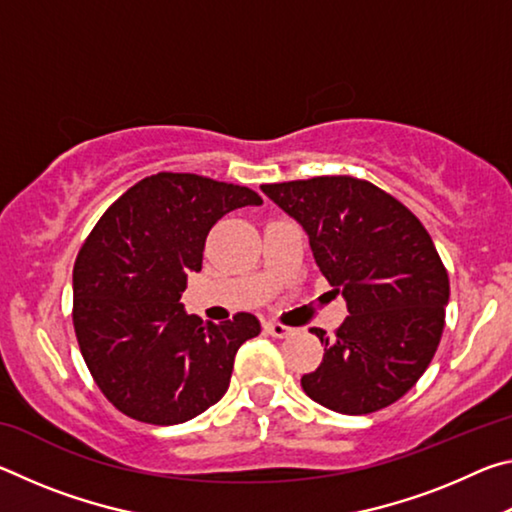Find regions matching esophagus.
<instances>
[{
	"mask_svg": "<svg viewBox=\"0 0 512 512\" xmlns=\"http://www.w3.org/2000/svg\"><path fill=\"white\" fill-rule=\"evenodd\" d=\"M264 329L271 336H275V339H289V336L296 334V329L287 327V325H280V323H266Z\"/></svg>",
	"mask_w": 512,
	"mask_h": 512,
	"instance_id": "obj_1",
	"label": "esophagus"
}]
</instances>
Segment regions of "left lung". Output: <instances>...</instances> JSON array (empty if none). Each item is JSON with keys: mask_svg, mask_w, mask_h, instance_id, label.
Listing matches in <instances>:
<instances>
[{"mask_svg": "<svg viewBox=\"0 0 512 512\" xmlns=\"http://www.w3.org/2000/svg\"><path fill=\"white\" fill-rule=\"evenodd\" d=\"M307 232L320 273L348 305L323 363L300 379L311 400L366 415L411 391L436 354L445 327L449 277L415 214L352 176L262 185Z\"/></svg>", "mask_w": 512, "mask_h": 512, "instance_id": "8db88e82", "label": "left lung"}]
</instances>
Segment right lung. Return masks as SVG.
<instances>
[{
	"label": "right lung",
	"instance_id": "obj_1",
	"mask_svg": "<svg viewBox=\"0 0 512 512\" xmlns=\"http://www.w3.org/2000/svg\"><path fill=\"white\" fill-rule=\"evenodd\" d=\"M262 205L253 189L194 173H155L108 207L74 264V329L101 393L128 418L180 424L230 386L253 314L210 323L180 302L212 225Z\"/></svg>",
	"mask_w": 512,
	"mask_h": 512
}]
</instances>
